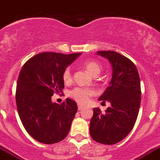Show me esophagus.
Wrapping results in <instances>:
<instances>
[{
  "mask_svg": "<svg viewBox=\"0 0 160 160\" xmlns=\"http://www.w3.org/2000/svg\"><path fill=\"white\" fill-rule=\"evenodd\" d=\"M83 108H84V106H83V105H81V104L78 105V109L79 110H82Z\"/></svg>",
  "mask_w": 160,
  "mask_h": 160,
  "instance_id": "34e87169",
  "label": "esophagus"
}]
</instances>
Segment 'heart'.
<instances>
[{
	"mask_svg": "<svg viewBox=\"0 0 160 160\" xmlns=\"http://www.w3.org/2000/svg\"><path fill=\"white\" fill-rule=\"evenodd\" d=\"M84 69L89 72L92 76H98L102 71V67L100 64L95 61H86L84 62ZM63 80L66 83H68L71 80V69L67 67L65 69L63 72ZM95 93V90L90 88H85V87H76L75 89H71L69 92V96L71 98H74L75 100L77 101L80 103H86L89 101V98Z\"/></svg>",
	"mask_w": 160,
	"mask_h": 160,
	"instance_id": "1",
	"label": "heart"
}]
</instances>
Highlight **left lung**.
Wrapping results in <instances>:
<instances>
[{
    "label": "left lung",
    "instance_id": "obj_1",
    "mask_svg": "<svg viewBox=\"0 0 160 160\" xmlns=\"http://www.w3.org/2000/svg\"><path fill=\"white\" fill-rule=\"evenodd\" d=\"M98 56L108 60L112 69L109 86L99 97L111 106L102 112L93 108L89 123V133L93 141L113 145L125 138L136 123L141 104V82L133 62L113 51H100Z\"/></svg>",
    "mask_w": 160,
    "mask_h": 160
}]
</instances>
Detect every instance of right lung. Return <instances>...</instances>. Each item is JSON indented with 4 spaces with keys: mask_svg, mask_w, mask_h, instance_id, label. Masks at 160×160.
Masks as SVG:
<instances>
[{
    "mask_svg": "<svg viewBox=\"0 0 160 160\" xmlns=\"http://www.w3.org/2000/svg\"><path fill=\"white\" fill-rule=\"evenodd\" d=\"M80 55L42 52L22 67L17 80V109L27 132L38 142L58 143L69 133L77 104L67 98L59 105L52 96L62 92L65 69Z\"/></svg>",
    "mask_w": 160,
    "mask_h": 160,
    "instance_id": "obj_1",
    "label": "right lung"
}]
</instances>
